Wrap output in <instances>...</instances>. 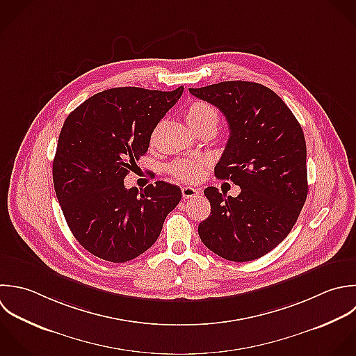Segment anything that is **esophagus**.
Returning a JSON list of instances; mask_svg holds the SVG:
<instances>
[{"instance_id":"1","label":"esophagus","mask_w":356,"mask_h":356,"mask_svg":"<svg viewBox=\"0 0 356 356\" xmlns=\"http://www.w3.org/2000/svg\"><path fill=\"white\" fill-rule=\"evenodd\" d=\"M198 190L197 188H194V187H188V186H186V187H183L181 188V195H183V198H193V197H195V195H198Z\"/></svg>"}]
</instances>
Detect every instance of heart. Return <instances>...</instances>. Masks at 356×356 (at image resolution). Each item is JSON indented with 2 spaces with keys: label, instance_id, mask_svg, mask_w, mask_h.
I'll use <instances>...</instances> for the list:
<instances>
[{
  "label": "heart",
  "instance_id": "1",
  "mask_svg": "<svg viewBox=\"0 0 356 356\" xmlns=\"http://www.w3.org/2000/svg\"><path fill=\"white\" fill-rule=\"evenodd\" d=\"M186 120L194 131L204 127H218L219 112L213 105L205 101H194L186 109ZM207 162L204 159H177L169 165L172 176L183 181H197L204 173Z\"/></svg>",
  "mask_w": 356,
  "mask_h": 356
}]
</instances>
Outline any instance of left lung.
Segmentation results:
<instances>
[{"label":"left lung","instance_id":"obj_1","mask_svg":"<svg viewBox=\"0 0 356 356\" xmlns=\"http://www.w3.org/2000/svg\"><path fill=\"white\" fill-rule=\"evenodd\" d=\"M190 92L223 112L230 137L215 176L240 186L237 197L204 190L211 215L200 223L201 241L234 262L258 259L294 227L308 195L307 144L284 101L254 81H222Z\"/></svg>","mask_w":356,"mask_h":356}]
</instances>
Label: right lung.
<instances>
[{
  "label": "right lung",
  "instance_id": "obj_1",
  "mask_svg": "<svg viewBox=\"0 0 356 356\" xmlns=\"http://www.w3.org/2000/svg\"><path fill=\"white\" fill-rule=\"evenodd\" d=\"M183 90L111 88L66 118L52 163L54 188L74 238L97 258L113 264L137 258L180 202L177 186L159 180L138 191L123 180Z\"/></svg>",
  "mask_w": 356,
  "mask_h": 356
}]
</instances>
